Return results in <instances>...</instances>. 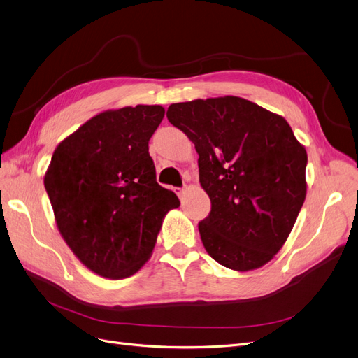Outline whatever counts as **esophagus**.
Returning <instances> with one entry per match:
<instances>
[{"instance_id": "obj_1", "label": "esophagus", "mask_w": 358, "mask_h": 358, "mask_svg": "<svg viewBox=\"0 0 358 358\" xmlns=\"http://www.w3.org/2000/svg\"><path fill=\"white\" fill-rule=\"evenodd\" d=\"M176 193L178 194L181 201H184V196H186V189H176Z\"/></svg>"}]
</instances>
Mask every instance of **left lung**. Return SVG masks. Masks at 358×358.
I'll use <instances>...</instances> for the list:
<instances>
[{
	"mask_svg": "<svg viewBox=\"0 0 358 358\" xmlns=\"http://www.w3.org/2000/svg\"><path fill=\"white\" fill-rule=\"evenodd\" d=\"M168 121L199 155L209 215L206 252L234 271L257 270L279 252L307 196V150L280 115L236 96L172 103Z\"/></svg>",
	"mask_w": 358,
	"mask_h": 358,
	"instance_id": "left-lung-1",
	"label": "left lung"
}]
</instances>
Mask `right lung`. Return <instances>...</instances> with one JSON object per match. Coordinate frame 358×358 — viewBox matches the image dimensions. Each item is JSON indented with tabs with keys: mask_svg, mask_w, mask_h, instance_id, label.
<instances>
[{
	"mask_svg": "<svg viewBox=\"0 0 358 358\" xmlns=\"http://www.w3.org/2000/svg\"><path fill=\"white\" fill-rule=\"evenodd\" d=\"M164 115L159 104L100 112L57 144L45 171L63 241L106 279L136 274L152 257L165 215L180 206L156 182L149 155Z\"/></svg>",
	"mask_w": 358,
	"mask_h": 358,
	"instance_id": "right-lung-1",
	"label": "right lung"
}]
</instances>
